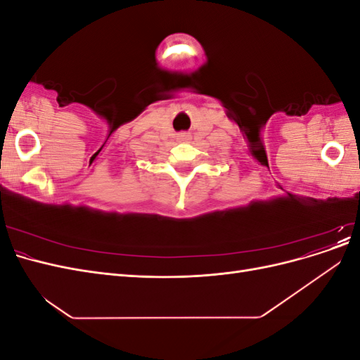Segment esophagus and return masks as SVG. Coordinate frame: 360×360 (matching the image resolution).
<instances>
[{
  "mask_svg": "<svg viewBox=\"0 0 360 360\" xmlns=\"http://www.w3.org/2000/svg\"><path fill=\"white\" fill-rule=\"evenodd\" d=\"M191 138V135L188 134V132H180L179 135H177V139L179 141H188Z\"/></svg>",
  "mask_w": 360,
  "mask_h": 360,
  "instance_id": "1",
  "label": "esophagus"
}]
</instances>
